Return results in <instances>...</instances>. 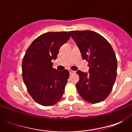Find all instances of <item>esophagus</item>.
Listing matches in <instances>:
<instances>
[{
  "label": "esophagus",
  "instance_id": "34e87169",
  "mask_svg": "<svg viewBox=\"0 0 132 132\" xmlns=\"http://www.w3.org/2000/svg\"><path fill=\"white\" fill-rule=\"evenodd\" d=\"M75 71H73V70H69V73H70V75H72V74H74L75 73Z\"/></svg>",
  "mask_w": 132,
  "mask_h": 132
}]
</instances>
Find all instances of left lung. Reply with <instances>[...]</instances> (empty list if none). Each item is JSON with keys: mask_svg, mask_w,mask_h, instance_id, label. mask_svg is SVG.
Masks as SVG:
<instances>
[{"mask_svg": "<svg viewBox=\"0 0 132 132\" xmlns=\"http://www.w3.org/2000/svg\"><path fill=\"white\" fill-rule=\"evenodd\" d=\"M81 52L88 62L89 73L78 70L76 84L79 94L89 103H96L108 96L117 78V60L112 46L100 34L92 31H70Z\"/></svg>", "mask_w": 132, "mask_h": 132, "instance_id": "1", "label": "left lung"}]
</instances>
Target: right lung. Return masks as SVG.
I'll return each instance as SVG.
<instances>
[{
	"label": "right lung",
	"mask_w": 132,
	"mask_h": 132,
	"mask_svg": "<svg viewBox=\"0 0 132 132\" xmlns=\"http://www.w3.org/2000/svg\"><path fill=\"white\" fill-rule=\"evenodd\" d=\"M70 38V32L45 33L32 42L24 56V82L32 98L42 105H52L63 96L69 72L53 68L51 60L57 58L60 47Z\"/></svg>",
	"instance_id": "1"
}]
</instances>
